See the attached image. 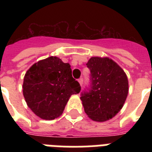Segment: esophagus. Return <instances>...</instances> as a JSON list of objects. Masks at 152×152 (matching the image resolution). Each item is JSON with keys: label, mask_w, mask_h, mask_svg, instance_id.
<instances>
[{"label": "esophagus", "mask_w": 152, "mask_h": 152, "mask_svg": "<svg viewBox=\"0 0 152 152\" xmlns=\"http://www.w3.org/2000/svg\"><path fill=\"white\" fill-rule=\"evenodd\" d=\"M78 82H79V83H80V86L83 85V78H80V79H79V80H78Z\"/></svg>", "instance_id": "34e87169"}]
</instances>
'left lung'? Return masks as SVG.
<instances>
[{"label": "left lung", "mask_w": 152, "mask_h": 152, "mask_svg": "<svg viewBox=\"0 0 152 152\" xmlns=\"http://www.w3.org/2000/svg\"><path fill=\"white\" fill-rule=\"evenodd\" d=\"M87 67L91 72L90 84L80 95L84 111L95 121L110 120L122 108L127 98V76L108 57H91Z\"/></svg>", "instance_id": "1"}]
</instances>
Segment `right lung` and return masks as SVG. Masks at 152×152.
Returning <instances> with one entry per match:
<instances>
[{
	"label": "right lung",
	"mask_w": 152,
	"mask_h": 152,
	"mask_svg": "<svg viewBox=\"0 0 152 152\" xmlns=\"http://www.w3.org/2000/svg\"><path fill=\"white\" fill-rule=\"evenodd\" d=\"M23 92L27 106L44 120L61 115L72 95L81 87L72 76L70 64L57 57L34 64L25 74Z\"/></svg>",
	"instance_id": "obj_1"
}]
</instances>
